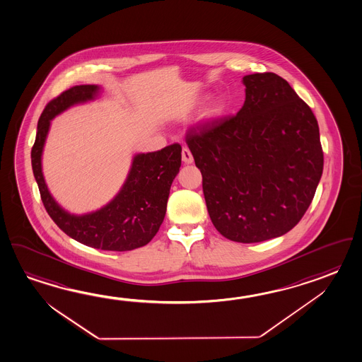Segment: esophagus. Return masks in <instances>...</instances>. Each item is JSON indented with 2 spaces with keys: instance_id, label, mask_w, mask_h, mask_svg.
Segmentation results:
<instances>
[{
  "instance_id": "esophagus-1",
  "label": "esophagus",
  "mask_w": 362,
  "mask_h": 362,
  "mask_svg": "<svg viewBox=\"0 0 362 362\" xmlns=\"http://www.w3.org/2000/svg\"><path fill=\"white\" fill-rule=\"evenodd\" d=\"M182 162H184L185 164H192V162H194L192 154L187 148L182 149Z\"/></svg>"
}]
</instances>
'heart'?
Wrapping results in <instances>:
<instances>
[{
  "label": "heart",
  "instance_id": "obj_1",
  "mask_svg": "<svg viewBox=\"0 0 362 362\" xmlns=\"http://www.w3.org/2000/svg\"><path fill=\"white\" fill-rule=\"evenodd\" d=\"M226 110V100L223 99L221 95L214 96L206 105L204 112L202 114V121L204 123H212V122L218 121L223 117Z\"/></svg>",
  "mask_w": 362,
  "mask_h": 362
}]
</instances>
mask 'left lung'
Returning a JSON list of instances; mask_svg holds the SVG:
<instances>
[{
	"instance_id": "obj_1",
	"label": "left lung",
	"mask_w": 362,
	"mask_h": 362,
	"mask_svg": "<svg viewBox=\"0 0 362 362\" xmlns=\"http://www.w3.org/2000/svg\"><path fill=\"white\" fill-rule=\"evenodd\" d=\"M243 85L238 114L192 128L186 142L214 227L230 240L259 243L286 234L303 217L324 154L315 115L285 79L255 73Z\"/></svg>"
}]
</instances>
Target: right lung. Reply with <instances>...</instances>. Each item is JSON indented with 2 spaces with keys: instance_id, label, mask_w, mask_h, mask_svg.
Wrapping results in <instances>:
<instances>
[{
  "instance_id": "1",
  "label": "right lung",
  "mask_w": 362,
  "mask_h": 362,
  "mask_svg": "<svg viewBox=\"0 0 362 362\" xmlns=\"http://www.w3.org/2000/svg\"><path fill=\"white\" fill-rule=\"evenodd\" d=\"M98 85L74 86L52 100L40 117L32 148V168L43 206L52 221L71 239L91 248L126 252L140 248L156 236L167 211L170 185L181 167V146L173 144L132 158L127 177L110 202L93 212L76 214L52 197L43 176L42 154L51 121L69 107L99 99Z\"/></svg>"
}]
</instances>
